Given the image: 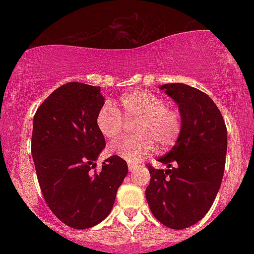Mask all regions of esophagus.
Masks as SVG:
<instances>
[{
	"label": "esophagus",
	"mask_w": 254,
	"mask_h": 254,
	"mask_svg": "<svg viewBox=\"0 0 254 254\" xmlns=\"http://www.w3.org/2000/svg\"><path fill=\"white\" fill-rule=\"evenodd\" d=\"M127 167H129V171L130 172H133L136 170L137 167H138V165L137 164H132V162H127Z\"/></svg>",
	"instance_id": "1"
}]
</instances>
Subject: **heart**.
I'll use <instances>...</instances> for the list:
<instances>
[{
    "label": "heart",
    "mask_w": 254,
    "mask_h": 254,
    "mask_svg": "<svg viewBox=\"0 0 254 254\" xmlns=\"http://www.w3.org/2000/svg\"><path fill=\"white\" fill-rule=\"evenodd\" d=\"M119 104L125 118L138 119L135 127L137 136L124 137L111 144L109 151L112 155L136 164L153 153L156 145L164 151L176 144L183 127L182 115L167 106L161 97L137 89L124 94ZM95 124L104 137L115 139L123 130L124 118L115 105L105 101L98 111Z\"/></svg>",
    "instance_id": "obj_1"
}]
</instances>
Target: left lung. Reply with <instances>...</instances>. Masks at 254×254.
Returning <instances> with one entry per match:
<instances>
[{"label": "left lung", "mask_w": 254, "mask_h": 254, "mask_svg": "<svg viewBox=\"0 0 254 254\" xmlns=\"http://www.w3.org/2000/svg\"><path fill=\"white\" fill-rule=\"evenodd\" d=\"M176 101L183 127L173 148L157 161L166 170L147 165L150 183L148 205L156 220L184 229L202 220L214 203L223 178L227 127L209 95L184 83L160 86Z\"/></svg>", "instance_id": "8db88e82"}]
</instances>
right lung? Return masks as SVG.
Segmentation results:
<instances>
[{"label": "right lung", "mask_w": 254, "mask_h": 254, "mask_svg": "<svg viewBox=\"0 0 254 254\" xmlns=\"http://www.w3.org/2000/svg\"><path fill=\"white\" fill-rule=\"evenodd\" d=\"M100 87L81 82L61 86L33 118L31 151L43 197L58 220L87 229L107 217L127 165L112 155L94 170L106 145L95 124L105 103Z\"/></svg>", "instance_id": "obj_1"}]
</instances>
